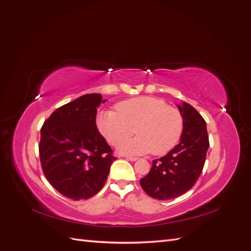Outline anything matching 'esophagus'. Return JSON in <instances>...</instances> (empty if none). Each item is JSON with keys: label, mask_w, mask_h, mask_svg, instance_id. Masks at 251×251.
Instances as JSON below:
<instances>
[{"label": "esophagus", "mask_w": 251, "mask_h": 251, "mask_svg": "<svg viewBox=\"0 0 251 251\" xmlns=\"http://www.w3.org/2000/svg\"><path fill=\"white\" fill-rule=\"evenodd\" d=\"M126 158L127 159V160H130V161H136V160H137V159H138V158L132 157V156H126Z\"/></svg>", "instance_id": "34e87169"}]
</instances>
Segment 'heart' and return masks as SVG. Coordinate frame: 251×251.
I'll return each mask as SVG.
<instances>
[{
	"label": "heart",
	"instance_id": "heart-1",
	"mask_svg": "<svg viewBox=\"0 0 251 251\" xmlns=\"http://www.w3.org/2000/svg\"><path fill=\"white\" fill-rule=\"evenodd\" d=\"M115 111L98 114V131L113 147H119L135 134L138 135L120 148L124 153L155 156L168 154L180 141L184 130V118L178 108L168 105L153 96H139L123 100Z\"/></svg>",
	"mask_w": 251,
	"mask_h": 251
}]
</instances>
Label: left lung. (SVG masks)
<instances>
[{
    "mask_svg": "<svg viewBox=\"0 0 251 251\" xmlns=\"http://www.w3.org/2000/svg\"><path fill=\"white\" fill-rule=\"evenodd\" d=\"M184 118L181 140L165 156L155 159L142 189L158 200H170L191 189L199 179L209 147L206 123L191 104L178 105Z\"/></svg>",
    "mask_w": 251,
    "mask_h": 251,
    "instance_id": "obj_1",
    "label": "left lung"
}]
</instances>
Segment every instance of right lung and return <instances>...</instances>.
I'll return each mask as SVG.
<instances>
[{
    "instance_id": "add662e5",
    "label": "right lung",
    "mask_w": 251,
    "mask_h": 251,
    "mask_svg": "<svg viewBox=\"0 0 251 251\" xmlns=\"http://www.w3.org/2000/svg\"><path fill=\"white\" fill-rule=\"evenodd\" d=\"M100 94H86L53 112L41 128L42 170L58 193L72 200L100 191L116 157L96 126Z\"/></svg>"
}]
</instances>
